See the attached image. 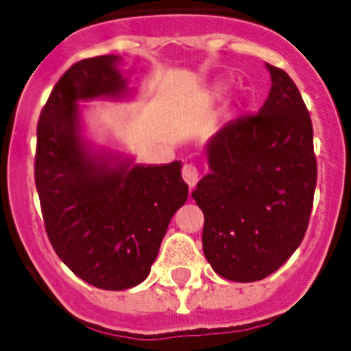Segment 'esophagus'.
<instances>
[{
	"label": "esophagus",
	"instance_id": "34e87169",
	"mask_svg": "<svg viewBox=\"0 0 351 351\" xmlns=\"http://www.w3.org/2000/svg\"><path fill=\"white\" fill-rule=\"evenodd\" d=\"M182 176H184V182L189 185L191 189L200 180V173H198V169L195 166H191V164H185L184 169H182Z\"/></svg>",
	"mask_w": 351,
	"mask_h": 351
}]
</instances>
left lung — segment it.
<instances>
[{
  "label": "left lung",
  "mask_w": 351,
  "mask_h": 351,
  "mask_svg": "<svg viewBox=\"0 0 351 351\" xmlns=\"http://www.w3.org/2000/svg\"><path fill=\"white\" fill-rule=\"evenodd\" d=\"M265 66L272 81L267 101L207 141L209 173L191 195L205 218V258L238 283L267 278L294 254L317 182L308 110L287 72Z\"/></svg>",
  "instance_id": "8db88e82"
}]
</instances>
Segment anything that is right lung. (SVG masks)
<instances>
[{
    "instance_id": "1",
    "label": "right lung",
    "mask_w": 351,
    "mask_h": 351,
    "mask_svg": "<svg viewBox=\"0 0 351 351\" xmlns=\"http://www.w3.org/2000/svg\"><path fill=\"white\" fill-rule=\"evenodd\" d=\"M121 64L119 56L75 62L37 124L36 187L48 240L73 274L102 290L133 289L149 276L189 195L180 160L136 164L88 135L82 102L135 97Z\"/></svg>"
}]
</instances>
